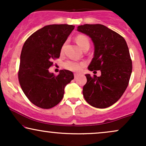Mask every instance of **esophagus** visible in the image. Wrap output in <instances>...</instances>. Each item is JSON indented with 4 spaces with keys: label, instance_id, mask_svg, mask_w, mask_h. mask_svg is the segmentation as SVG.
<instances>
[{
    "label": "esophagus",
    "instance_id": "obj_1",
    "mask_svg": "<svg viewBox=\"0 0 146 146\" xmlns=\"http://www.w3.org/2000/svg\"><path fill=\"white\" fill-rule=\"evenodd\" d=\"M79 75V73H74V77H75V78H76L77 77H78Z\"/></svg>",
    "mask_w": 146,
    "mask_h": 146
}]
</instances>
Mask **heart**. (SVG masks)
Instances as JSON below:
<instances>
[{"mask_svg":"<svg viewBox=\"0 0 146 146\" xmlns=\"http://www.w3.org/2000/svg\"><path fill=\"white\" fill-rule=\"evenodd\" d=\"M77 44L80 48H82L86 46H89V40L86 36L84 35H79L75 38ZM84 66V62H77L74 61H67L64 63V67L72 71H79Z\"/></svg>","mask_w":146,"mask_h":146,"instance_id":"b5f03b06","label":"heart"}]
</instances>
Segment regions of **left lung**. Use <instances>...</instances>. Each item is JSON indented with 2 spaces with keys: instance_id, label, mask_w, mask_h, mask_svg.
<instances>
[{
  "instance_id": "left-lung-1",
  "label": "left lung",
  "mask_w": 146,
  "mask_h": 146,
  "mask_svg": "<svg viewBox=\"0 0 146 146\" xmlns=\"http://www.w3.org/2000/svg\"><path fill=\"white\" fill-rule=\"evenodd\" d=\"M77 30L89 37L94 45L88 69L101 71L100 77L85 75L84 98L92 106L108 108L121 98L128 85L132 66L128 45L123 37L103 25H80Z\"/></svg>"
}]
</instances>
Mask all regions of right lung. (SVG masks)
<instances>
[{
	"label": "right lung",
	"instance_id": "right-lung-1",
	"mask_svg": "<svg viewBox=\"0 0 146 146\" xmlns=\"http://www.w3.org/2000/svg\"><path fill=\"white\" fill-rule=\"evenodd\" d=\"M74 28L66 24L46 25L31 35L23 45L18 80L25 95L36 106L48 109L59 104L65 86L74 79L68 70H60L57 76L48 71L52 60L59 58Z\"/></svg>",
	"mask_w": 146,
	"mask_h": 146
}]
</instances>
